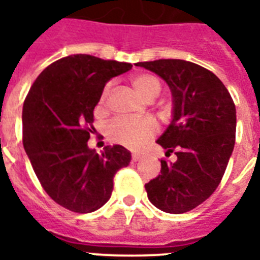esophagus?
I'll return each mask as SVG.
<instances>
[{
	"label": "esophagus",
	"mask_w": 260,
	"mask_h": 260,
	"mask_svg": "<svg viewBox=\"0 0 260 260\" xmlns=\"http://www.w3.org/2000/svg\"><path fill=\"white\" fill-rule=\"evenodd\" d=\"M143 158V155L140 154H132V162H139Z\"/></svg>",
	"instance_id": "esophagus-1"
}]
</instances>
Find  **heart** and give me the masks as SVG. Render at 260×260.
I'll list each match as a JSON object with an SVG mask.
<instances>
[{
	"label": "heart",
	"instance_id": "obj_1",
	"mask_svg": "<svg viewBox=\"0 0 260 260\" xmlns=\"http://www.w3.org/2000/svg\"><path fill=\"white\" fill-rule=\"evenodd\" d=\"M132 85L135 90L138 91L143 98L147 101L154 100L160 93V82L156 77L151 74H138L132 78ZM110 83H108L105 89L102 90L101 106H105L110 94ZM158 132V124L150 117L143 118H126L116 117L106 125V135L110 142L116 144H121L126 148H140L146 142H148L152 136Z\"/></svg>",
	"mask_w": 260,
	"mask_h": 260
}]
</instances>
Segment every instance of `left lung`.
Returning a JSON list of instances; mask_svg holds the SVG:
<instances>
[{
    "label": "left lung",
    "mask_w": 260,
    "mask_h": 260,
    "mask_svg": "<svg viewBox=\"0 0 260 260\" xmlns=\"http://www.w3.org/2000/svg\"><path fill=\"white\" fill-rule=\"evenodd\" d=\"M163 78L174 98L173 121L156 140L175 154L160 160V175L146 183L148 200L167 213H185L217 189L235 147L236 108L224 83L196 63L181 59L139 62Z\"/></svg>",
    "instance_id": "1"
}]
</instances>
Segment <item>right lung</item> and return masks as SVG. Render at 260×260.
Segmentation results:
<instances>
[{
    "mask_svg": "<svg viewBox=\"0 0 260 260\" xmlns=\"http://www.w3.org/2000/svg\"><path fill=\"white\" fill-rule=\"evenodd\" d=\"M131 63L77 54L51 63L22 106V144L46 193L75 213L100 209L113 191V178L131 162L122 146L97 154L87 147L93 110L105 83Z\"/></svg>",
    "mask_w": 260,
    "mask_h": 260,
    "instance_id": "1",
    "label": "right lung"
}]
</instances>
